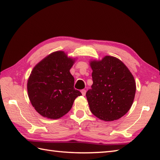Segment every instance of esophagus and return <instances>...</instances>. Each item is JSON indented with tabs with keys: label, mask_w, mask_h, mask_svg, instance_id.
Listing matches in <instances>:
<instances>
[{
	"label": "esophagus",
	"mask_w": 160,
	"mask_h": 160,
	"mask_svg": "<svg viewBox=\"0 0 160 160\" xmlns=\"http://www.w3.org/2000/svg\"><path fill=\"white\" fill-rule=\"evenodd\" d=\"M81 93H82V96H85V94H86V90H85V89L81 90Z\"/></svg>",
	"instance_id": "esophagus-1"
}]
</instances>
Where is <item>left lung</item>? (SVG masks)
Listing matches in <instances>:
<instances>
[{
  "instance_id": "left-lung-1",
  "label": "left lung",
  "mask_w": 160,
  "mask_h": 160,
  "mask_svg": "<svg viewBox=\"0 0 160 160\" xmlns=\"http://www.w3.org/2000/svg\"><path fill=\"white\" fill-rule=\"evenodd\" d=\"M93 84L86 93L90 110L104 121L118 120L133 102L136 85L127 66L116 58L107 56L92 60Z\"/></svg>"
}]
</instances>
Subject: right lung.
Returning a JSON list of instances; mask_svg holds the SVG:
<instances>
[{"label": "right lung", "instance_id": "add662e5", "mask_svg": "<svg viewBox=\"0 0 160 160\" xmlns=\"http://www.w3.org/2000/svg\"><path fill=\"white\" fill-rule=\"evenodd\" d=\"M75 62L62 51L45 57L33 68L28 81L29 100L42 116L58 119L67 114L82 95L74 89L70 69Z\"/></svg>", "mask_w": 160, "mask_h": 160}]
</instances>
